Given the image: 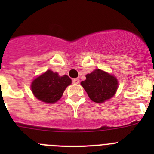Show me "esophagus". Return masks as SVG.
Returning a JSON list of instances; mask_svg holds the SVG:
<instances>
[{
  "mask_svg": "<svg viewBox=\"0 0 154 154\" xmlns=\"http://www.w3.org/2000/svg\"><path fill=\"white\" fill-rule=\"evenodd\" d=\"M72 82H73V83H75V84H79V79H78V78L73 79Z\"/></svg>",
  "mask_w": 154,
  "mask_h": 154,
  "instance_id": "34e87169",
  "label": "esophagus"
}]
</instances>
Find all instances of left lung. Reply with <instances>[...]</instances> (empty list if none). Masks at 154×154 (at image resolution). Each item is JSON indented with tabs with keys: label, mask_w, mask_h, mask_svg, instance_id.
Returning a JSON list of instances; mask_svg holds the SVG:
<instances>
[{
	"label": "left lung",
	"mask_w": 154,
	"mask_h": 154,
	"mask_svg": "<svg viewBox=\"0 0 154 154\" xmlns=\"http://www.w3.org/2000/svg\"><path fill=\"white\" fill-rule=\"evenodd\" d=\"M86 79L81 85L88 96L95 103H104L115 95L118 88V81L112 75L100 69H96L85 75Z\"/></svg>",
	"instance_id": "1"
}]
</instances>
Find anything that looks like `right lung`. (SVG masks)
<instances>
[{
	"label": "right lung",
	"instance_id": "1",
	"mask_svg": "<svg viewBox=\"0 0 154 154\" xmlns=\"http://www.w3.org/2000/svg\"><path fill=\"white\" fill-rule=\"evenodd\" d=\"M72 83L69 76H59L57 72L48 70L31 83V90L35 97L47 103H54L60 99L65 88Z\"/></svg>",
	"mask_w": 154,
	"mask_h": 154
}]
</instances>
